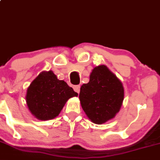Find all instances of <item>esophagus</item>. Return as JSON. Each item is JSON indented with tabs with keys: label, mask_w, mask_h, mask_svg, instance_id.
Here are the masks:
<instances>
[{
	"label": "esophagus",
	"mask_w": 160,
	"mask_h": 160,
	"mask_svg": "<svg viewBox=\"0 0 160 160\" xmlns=\"http://www.w3.org/2000/svg\"><path fill=\"white\" fill-rule=\"evenodd\" d=\"M73 89H74V91H75V92H77V93H78V94H79V92H80V85L73 86Z\"/></svg>",
	"instance_id": "obj_1"
}]
</instances>
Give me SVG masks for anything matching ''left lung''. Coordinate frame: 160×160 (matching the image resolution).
Returning <instances> with one entry per match:
<instances>
[{"label":"left lung","instance_id":"left-lung-1","mask_svg":"<svg viewBox=\"0 0 160 160\" xmlns=\"http://www.w3.org/2000/svg\"><path fill=\"white\" fill-rule=\"evenodd\" d=\"M124 96L121 81L107 66L100 65L92 69L88 83L81 86L79 100L88 118L101 125L119 112Z\"/></svg>","mask_w":160,"mask_h":160}]
</instances>
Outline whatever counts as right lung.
I'll use <instances>...</instances> for the list:
<instances>
[{
    "label": "right lung",
    "mask_w": 160,
    "mask_h": 160,
    "mask_svg": "<svg viewBox=\"0 0 160 160\" xmlns=\"http://www.w3.org/2000/svg\"><path fill=\"white\" fill-rule=\"evenodd\" d=\"M78 94L66 82L59 80L50 70L43 71L35 78L26 91L27 107L35 118L41 121L54 119L68 100Z\"/></svg>",
    "instance_id": "right-lung-1"
}]
</instances>
